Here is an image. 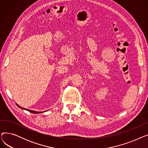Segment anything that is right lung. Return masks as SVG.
Masks as SVG:
<instances>
[{
    "label": "right lung",
    "instance_id": "obj_1",
    "mask_svg": "<svg viewBox=\"0 0 148 148\" xmlns=\"http://www.w3.org/2000/svg\"><path fill=\"white\" fill-rule=\"evenodd\" d=\"M17 104V106L19 107V108H21V109H23V110H27V111H29V112H30V113H42V112H35V111H34V110H28V109H26V108H23V107H20V106H18L17 104Z\"/></svg>",
    "mask_w": 148,
    "mask_h": 148
}]
</instances>
